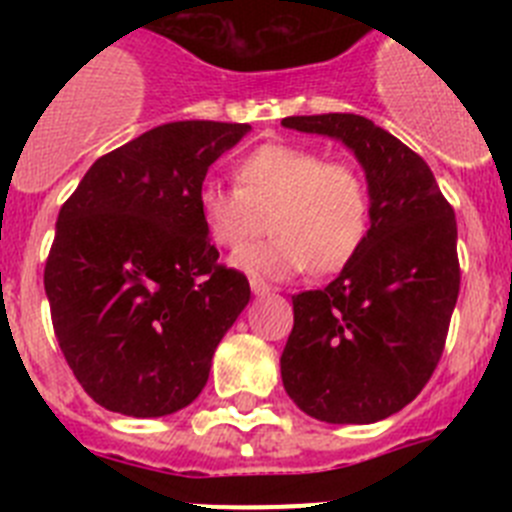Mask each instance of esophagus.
<instances>
[{"label":"esophagus","instance_id":"1","mask_svg":"<svg viewBox=\"0 0 512 512\" xmlns=\"http://www.w3.org/2000/svg\"><path fill=\"white\" fill-rule=\"evenodd\" d=\"M251 289H253V295H269L271 292V284H266L264 279H251Z\"/></svg>","mask_w":512,"mask_h":512}]
</instances>
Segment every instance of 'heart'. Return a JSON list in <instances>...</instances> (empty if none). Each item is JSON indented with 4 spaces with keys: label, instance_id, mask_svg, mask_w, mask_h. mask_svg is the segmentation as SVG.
Returning a JSON list of instances; mask_svg holds the SVG:
<instances>
[{
    "label": "heart",
    "instance_id": "1",
    "mask_svg": "<svg viewBox=\"0 0 512 512\" xmlns=\"http://www.w3.org/2000/svg\"><path fill=\"white\" fill-rule=\"evenodd\" d=\"M197 212L210 243L238 251L266 230L269 241L233 259L253 277L284 279L305 269L341 271L356 259L372 228V189L351 161H328L323 151L266 143L235 164V187L207 182Z\"/></svg>",
    "mask_w": 512,
    "mask_h": 512
}]
</instances>
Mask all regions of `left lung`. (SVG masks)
I'll return each instance as SVG.
<instances>
[{"label": "left lung", "mask_w": 512, "mask_h": 512, "mask_svg": "<svg viewBox=\"0 0 512 512\" xmlns=\"http://www.w3.org/2000/svg\"><path fill=\"white\" fill-rule=\"evenodd\" d=\"M282 125L343 140L372 189V228L356 259L325 289L292 297L284 390L325 423H377L420 395L446 346L461 282L454 207L423 158L366 117Z\"/></svg>", "instance_id": "8db88e82"}]
</instances>
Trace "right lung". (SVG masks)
<instances>
[{
    "mask_svg": "<svg viewBox=\"0 0 512 512\" xmlns=\"http://www.w3.org/2000/svg\"><path fill=\"white\" fill-rule=\"evenodd\" d=\"M248 122H166L97 158L58 212L45 295L58 346L112 413L187 408L212 354L251 300L217 261L197 212L207 169Z\"/></svg>",
    "mask_w": 512,
    "mask_h": 512,
    "instance_id": "add662e5",
    "label": "right lung"
}]
</instances>
